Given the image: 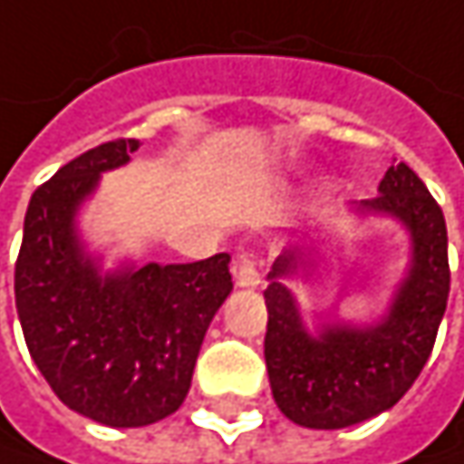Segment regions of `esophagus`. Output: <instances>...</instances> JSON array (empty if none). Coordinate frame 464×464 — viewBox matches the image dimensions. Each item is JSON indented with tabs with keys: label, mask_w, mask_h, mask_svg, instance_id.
Segmentation results:
<instances>
[{
	"label": "esophagus",
	"mask_w": 464,
	"mask_h": 464,
	"mask_svg": "<svg viewBox=\"0 0 464 464\" xmlns=\"http://www.w3.org/2000/svg\"><path fill=\"white\" fill-rule=\"evenodd\" d=\"M232 272H235V280L240 287H258L261 285V272H258V264H256V256L248 253V250H243V253H237L235 256V261H232Z\"/></svg>",
	"instance_id": "1"
}]
</instances>
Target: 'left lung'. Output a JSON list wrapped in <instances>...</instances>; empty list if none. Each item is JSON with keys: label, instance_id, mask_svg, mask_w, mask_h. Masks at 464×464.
<instances>
[{"label": "left lung", "instance_id": "8db88e82", "mask_svg": "<svg viewBox=\"0 0 464 464\" xmlns=\"http://www.w3.org/2000/svg\"><path fill=\"white\" fill-rule=\"evenodd\" d=\"M378 198L351 203L356 216L396 218L410 235V266L388 312L372 324L322 322L309 333L287 280L314 275L309 232L269 272L264 356L272 396L295 425L338 430L391 410L422 372L447 312V221L407 163L385 171Z\"/></svg>", "mask_w": 464, "mask_h": 464}]
</instances>
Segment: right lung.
I'll use <instances>...</instances> for the list:
<instances>
[{"label":"right lung","mask_w":464,"mask_h":464,"mask_svg":"<svg viewBox=\"0 0 464 464\" xmlns=\"http://www.w3.org/2000/svg\"><path fill=\"white\" fill-rule=\"evenodd\" d=\"M137 148L116 140L86 150L42 184L15 264L34 364L68 410L111 428H142L182 407L206 330L232 293L227 253L102 272V258L86 250L79 208Z\"/></svg>","instance_id":"add662e5"}]
</instances>
